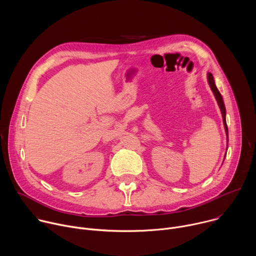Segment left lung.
Wrapping results in <instances>:
<instances>
[{"instance_id": "1", "label": "left lung", "mask_w": 256, "mask_h": 256, "mask_svg": "<svg viewBox=\"0 0 256 256\" xmlns=\"http://www.w3.org/2000/svg\"><path fill=\"white\" fill-rule=\"evenodd\" d=\"M208 84H210V86L212 91L214 94V97H216V101H218V106H220L221 112H222V116H223L224 126H225V130H226V132L228 134V126H227V124H226V109H225V104H224V101H223V98H222L221 93L218 92V90L216 89V85H214V77H212V75L210 74V72H208Z\"/></svg>"}]
</instances>
